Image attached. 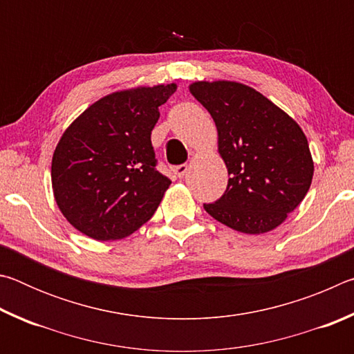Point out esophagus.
<instances>
[{
	"label": "esophagus",
	"instance_id": "esophagus-1",
	"mask_svg": "<svg viewBox=\"0 0 354 354\" xmlns=\"http://www.w3.org/2000/svg\"><path fill=\"white\" fill-rule=\"evenodd\" d=\"M173 173H175V175L178 176V178H183L185 173H187V165L185 164H183V165H176V167H173Z\"/></svg>",
	"mask_w": 354,
	"mask_h": 354
}]
</instances>
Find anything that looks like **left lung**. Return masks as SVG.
<instances>
[{"label": "left lung", "instance_id": "1", "mask_svg": "<svg viewBox=\"0 0 354 354\" xmlns=\"http://www.w3.org/2000/svg\"><path fill=\"white\" fill-rule=\"evenodd\" d=\"M190 93L218 133L227 187L206 212L245 234L274 230L306 196L314 162L303 129L254 88L232 81H198Z\"/></svg>", "mask_w": 354, "mask_h": 354}]
</instances>
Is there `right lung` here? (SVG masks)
I'll return each mask as SVG.
<instances>
[{"label": "right lung", "instance_id": "obj_1", "mask_svg": "<svg viewBox=\"0 0 354 354\" xmlns=\"http://www.w3.org/2000/svg\"><path fill=\"white\" fill-rule=\"evenodd\" d=\"M176 84L106 95L65 129L51 183L64 217L95 241H117L153 217L171 181L156 170L151 131Z\"/></svg>", "mask_w": 354, "mask_h": 354}]
</instances>
